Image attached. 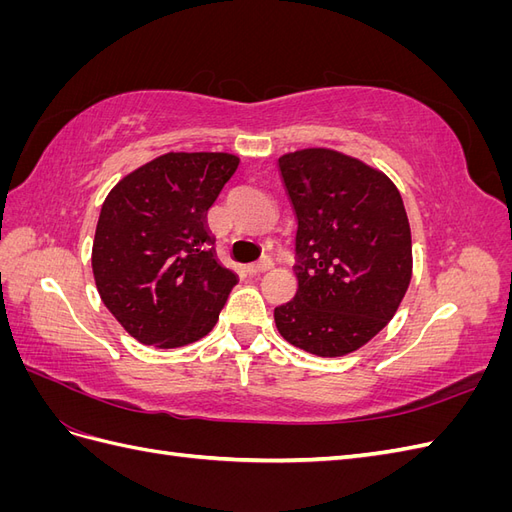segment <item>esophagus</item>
Masks as SVG:
<instances>
[{
    "label": "esophagus",
    "mask_w": 512,
    "mask_h": 512,
    "mask_svg": "<svg viewBox=\"0 0 512 512\" xmlns=\"http://www.w3.org/2000/svg\"><path fill=\"white\" fill-rule=\"evenodd\" d=\"M269 269H273V260L269 256H265V258L258 260V262H252V265H247V273H250V275L265 273Z\"/></svg>",
    "instance_id": "1"
}]
</instances>
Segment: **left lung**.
Here are the masks:
<instances>
[{
  "label": "left lung",
  "instance_id": "8db88e82",
  "mask_svg": "<svg viewBox=\"0 0 512 512\" xmlns=\"http://www.w3.org/2000/svg\"><path fill=\"white\" fill-rule=\"evenodd\" d=\"M297 215V294L275 307L280 335L316 356L359 350L395 316L412 280V237L395 183L333 149L286 153Z\"/></svg>",
  "mask_w": 512,
  "mask_h": 512
}]
</instances>
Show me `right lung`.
Masks as SVG:
<instances>
[{
	"label": "right lung",
	"instance_id": "1",
	"mask_svg": "<svg viewBox=\"0 0 512 512\" xmlns=\"http://www.w3.org/2000/svg\"><path fill=\"white\" fill-rule=\"evenodd\" d=\"M237 166L232 153L170 151L108 192L91 269L108 312L141 344L188 346L218 322L237 275L215 258L207 211Z\"/></svg>",
	"mask_w": 512,
	"mask_h": 512
}]
</instances>
